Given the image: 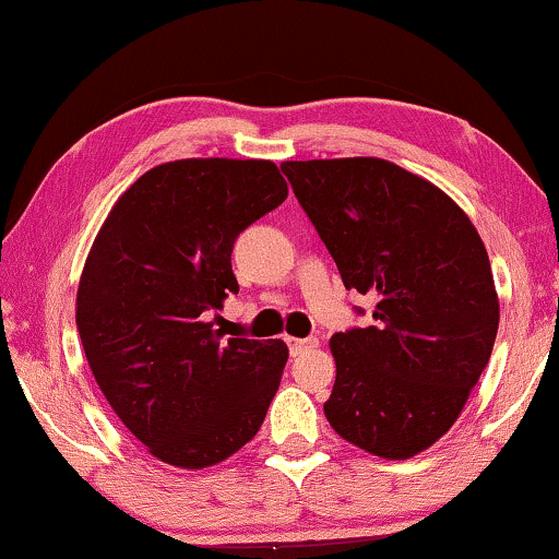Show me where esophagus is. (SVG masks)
Returning a JSON list of instances; mask_svg holds the SVG:
<instances>
[{"instance_id":"esophagus-1","label":"esophagus","mask_w":559,"mask_h":559,"mask_svg":"<svg viewBox=\"0 0 559 559\" xmlns=\"http://www.w3.org/2000/svg\"><path fill=\"white\" fill-rule=\"evenodd\" d=\"M286 344L290 348V354L296 356V354L306 352V348H316V346H319V341H316V338H294V336H288Z\"/></svg>"}]
</instances>
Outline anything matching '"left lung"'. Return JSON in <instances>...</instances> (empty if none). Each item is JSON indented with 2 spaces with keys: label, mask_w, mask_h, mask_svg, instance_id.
<instances>
[{
  "label": "left lung",
  "mask_w": 559,
  "mask_h": 559,
  "mask_svg": "<svg viewBox=\"0 0 559 559\" xmlns=\"http://www.w3.org/2000/svg\"><path fill=\"white\" fill-rule=\"evenodd\" d=\"M281 168L344 286L377 296L373 326L329 341L336 381L323 414L364 452L409 460L452 429L492 356L487 248L444 190L381 157Z\"/></svg>",
  "instance_id": "left-lung-1"
}]
</instances>
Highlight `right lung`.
<instances>
[{
	"instance_id": "right-lung-1",
	"label": "right lung",
	"mask_w": 559,
	"mask_h": 559,
	"mask_svg": "<svg viewBox=\"0 0 559 559\" xmlns=\"http://www.w3.org/2000/svg\"><path fill=\"white\" fill-rule=\"evenodd\" d=\"M286 195L271 160L186 157L140 175L97 230L74 304L80 341L112 412L155 460L205 469L261 429L288 346L223 338L207 316L238 294L240 230Z\"/></svg>"
}]
</instances>
